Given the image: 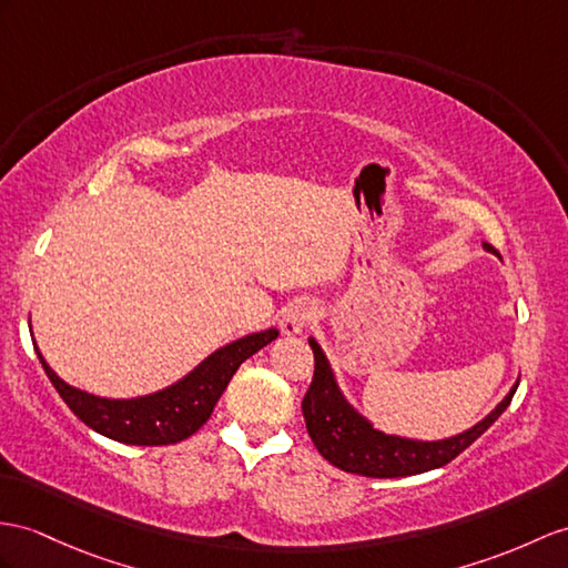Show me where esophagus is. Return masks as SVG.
<instances>
[{"label": "esophagus", "instance_id": "34e87169", "mask_svg": "<svg viewBox=\"0 0 568 568\" xmlns=\"http://www.w3.org/2000/svg\"><path fill=\"white\" fill-rule=\"evenodd\" d=\"M313 315L315 311L311 303H294V306L288 308L282 317V329L286 335H298V332H303V327L313 321Z\"/></svg>", "mask_w": 568, "mask_h": 568}]
</instances>
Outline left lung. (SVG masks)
Masks as SVG:
<instances>
[{"instance_id": "left-lung-1", "label": "left lung", "mask_w": 568, "mask_h": 568, "mask_svg": "<svg viewBox=\"0 0 568 568\" xmlns=\"http://www.w3.org/2000/svg\"><path fill=\"white\" fill-rule=\"evenodd\" d=\"M311 342L315 371L311 388L303 395V419H306L308 436L313 446L323 458L335 465L344 473L364 475V477H409L422 475L428 469L444 467L450 460L475 444V440L487 432V428L501 417L504 409L514 399L518 383L514 385L504 403L496 407L487 419H481L477 426L467 432L446 438V440H409L399 436H388L376 432L364 417L347 405L342 397L335 376H332L327 358L323 349L317 347L315 339Z\"/></svg>"}]
</instances>
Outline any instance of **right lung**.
<instances>
[{
    "mask_svg": "<svg viewBox=\"0 0 568 568\" xmlns=\"http://www.w3.org/2000/svg\"><path fill=\"white\" fill-rule=\"evenodd\" d=\"M276 335L280 332L272 327L231 342L210 358H204L190 376L178 381L171 388L136 399H105L81 393L54 376L43 354L38 349L36 354L67 407L93 432L130 446H171L190 438L202 424H206L233 373L247 356L276 339Z\"/></svg>",
    "mask_w": 568,
    "mask_h": 568,
    "instance_id": "1",
    "label": "right lung"
}]
</instances>
